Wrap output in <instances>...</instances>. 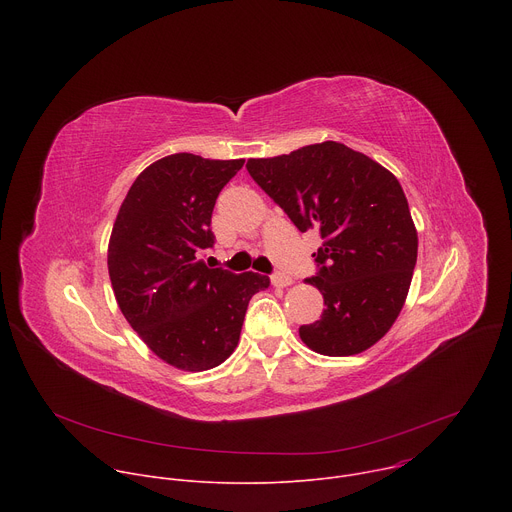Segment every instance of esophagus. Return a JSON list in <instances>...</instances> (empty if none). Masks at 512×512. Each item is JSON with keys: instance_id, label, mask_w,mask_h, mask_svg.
<instances>
[{"instance_id": "obj_1", "label": "esophagus", "mask_w": 512, "mask_h": 512, "mask_svg": "<svg viewBox=\"0 0 512 512\" xmlns=\"http://www.w3.org/2000/svg\"><path fill=\"white\" fill-rule=\"evenodd\" d=\"M271 283L275 287H287V285H291V277L285 275V273H273L271 275Z\"/></svg>"}]
</instances>
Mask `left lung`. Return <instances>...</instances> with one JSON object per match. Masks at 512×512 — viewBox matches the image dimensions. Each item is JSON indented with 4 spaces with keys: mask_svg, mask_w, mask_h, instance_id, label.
Returning a JSON list of instances; mask_svg holds the SVG:
<instances>
[{
    "mask_svg": "<svg viewBox=\"0 0 512 512\" xmlns=\"http://www.w3.org/2000/svg\"><path fill=\"white\" fill-rule=\"evenodd\" d=\"M257 186L302 233L320 231L316 285L326 310L300 338L326 356L371 348L397 320L417 261V231L399 180L338 141L249 160Z\"/></svg>",
    "mask_w": 512,
    "mask_h": 512,
    "instance_id": "8db88e82",
    "label": "left lung"
}]
</instances>
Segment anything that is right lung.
I'll list each match as a JSON object with an SVG mask.
<instances>
[{
    "mask_svg": "<svg viewBox=\"0 0 512 512\" xmlns=\"http://www.w3.org/2000/svg\"><path fill=\"white\" fill-rule=\"evenodd\" d=\"M245 160L172 154L145 168L129 188L109 241L117 304L162 360L208 371L237 348L249 300L269 287L259 273L237 275L202 261L218 192Z\"/></svg>",
    "mask_w": 512,
    "mask_h": 512,
    "instance_id": "add662e5",
    "label": "right lung"
}]
</instances>
